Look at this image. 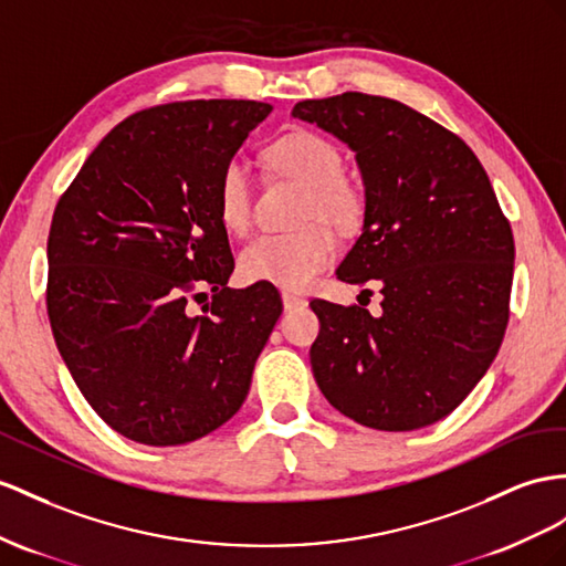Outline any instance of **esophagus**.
Returning <instances> with one entry per match:
<instances>
[{"label": "esophagus", "mask_w": 566, "mask_h": 566, "mask_svg": "<svg viewBox=\"0 0 566 566\" xmlns=\"http://www.w3.org/2000/svg\"><path fill=\"white\" fill-rule=\"evenodd\" d=\"M282 303H284V308L286 311H292V308H301V306H306V298L303 296H296V294H292V292H282Z\"/></svg>", "instance_id": "esophagus-1"}]
</instances>
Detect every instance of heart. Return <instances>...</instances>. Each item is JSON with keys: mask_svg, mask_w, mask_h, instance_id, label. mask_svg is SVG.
Segmentation results:
<instances>
[{"mask_svg": "<svg viewBox=\"0 0 566 566\" xmlns=\"http://www.w3.org/2000/svg\"><path fill=\"white\" fill-rule=\"evenodd\" d=\"M270 165L284 177L298 181L306 193L301 200V222H311L286 234H263L241 251V274L251 282H268L282 289H306L337 258L335 231L354 229L366 210L360 184L346 177L337 143L296 128L268 148ZM251 171L241 157H229L217 174V214L229 231L251 224ZM326 222L323 223L322 220Z\"/></svg>", "mask_w": 566, "mask_h": 566, "instance_id": "heart-1", "label": "heart"}]
</instances>
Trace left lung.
<instances>
[{
  "label": "left lung",
  "mask_w": 566,
  "mask_h": 566,
  "mask_svg": "<svg viewBox=\"0 0 566 566\" xmlns=\"http://www.w3.org/2000/svg\"><path fill=\"white\" fill-rule=\"evenodd\" d=\"M292 114L356 153L366 214L342 282L382 289V313L311 301L315 382L356 423L403 432L452 413L510 321L514 237L483 165L457 134L397 99L342 93ZM368 292V289H366Z\"/></svg>",
  "instance_id": "obj_1"
}]
</instances>
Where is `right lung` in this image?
<instances>
[{
    "instance_id": "add662e5",
    "label": "right lung",
    "mask_w": 566,
    "mask_h": 566,
    "mask_svg": "<svg viewBox=\"0 0 566 566\" xmlns=\"http://www.w3.org/2000/svg\"><path fill=\"white\" fill-rule=\"evenodd\" d=\"M272 112L188 99L132 114L54 208L48 315L71 378L124 438L174 447L227 423L282 315L268 282L229 289L217 174ZM213 298L203 315L187 303Z\"/></svg>"
}]
</instances>
